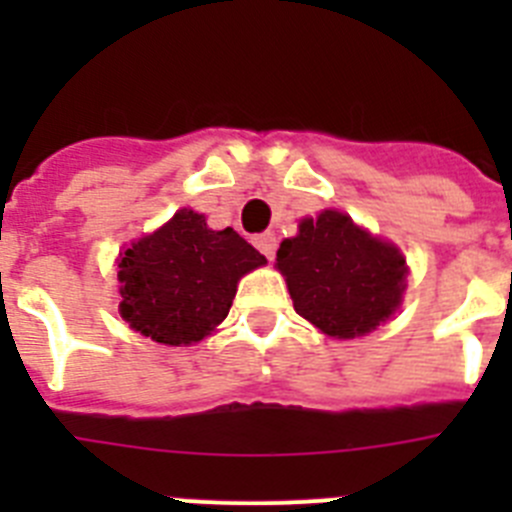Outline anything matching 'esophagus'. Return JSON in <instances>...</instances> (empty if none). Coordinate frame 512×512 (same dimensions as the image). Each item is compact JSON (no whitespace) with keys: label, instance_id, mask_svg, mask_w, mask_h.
<instances>
[{"label":"esophagus","instance_id":"1","mask_svg":"<svg viewBox=\"0 0 512 512\" xmlns=\"http://www.w3.org/2000/svg\"><path fill=\"white\" fill-rule=\"evenodd\" d=\"M256 248L264 253L266 259L274 261V256H277V235H274V233L256 235Z\"/></svg>","mask_w":512,"mask_h":512}]
</instances>
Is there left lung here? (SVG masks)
Returning <instances> with one entry per match:
<instances>
[{"label": "left lung", "instance_id": "1", "mask_svg": "<svg viewBox=\"0 0 512 512\" xmlns=\"http://www.w3.org/2000/svg\"><path fill=\"white\" fill-rule=\"evenodd\" d=\"M277 266L297 315L333 338L364 336L390 318L408 274L392 243L336 210L302 220L300 233L279 246Z\"/></svg>", "mask_w": 512, "mask_h": 512}]
</instances>
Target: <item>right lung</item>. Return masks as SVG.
<instances>
[{"instance_id": "1", "label": "right lung", "mask_w": 512, "mask_h": 512, "mask_svg": "<svg viewBox=\"0 0 512 512\" xmlns=\"http://www.w3.org/2000/svg\"><path fill=\"white\" fill-rule=\"evenodd\" d=\"M261 264L264 256L233 228L210 230L205 215L179 210L122 253L120 315L153 341L189 346L223 323L238 279Z\"/></svg>"}]
</instances>
